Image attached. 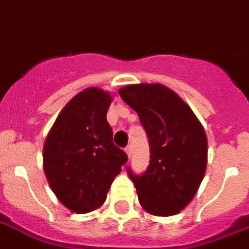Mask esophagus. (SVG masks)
Segmentation results:
<instances>
[{"mask_svg": "<svg viewBox=\"0 0 249 249\" xmlns=\"http://www.w3.org/2000/svg\"><path fill=\"white\" fill-rule=\"evenodd\" d=\"M131 151H132L131 144H128V145H127V147H126V153H127V155H128V158L131 156Z\"/></svg>", "mask_w": 249, "mask_h": 249, "instance_id": "34e87169", "label": "esophagus"}]
</instances>
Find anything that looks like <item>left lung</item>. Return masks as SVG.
<instances>
[{"label": "left lung", "mask_w": 249, "mask_h": 249, "mask_svg": "<svg viewBox=\"0 0 249 249\" xmlns=\"http://www.w3.org/2000/svg\"><path fill=\"white\" fill-rule=\"evenodd\" d=\"M119 96L139 115L151 160L143 173L127 167L139 202L153 215L180 213L197 193L207 164L202 124L175 91L160 84L128 85Z\"/></svg>", "instance_id": "8db88e82"}]
</instances>
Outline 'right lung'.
I'll return each mask as SVG.
<instances>
[{"label": "right lung", "mask_w": 249, "mask_h": 249, "mask_svg": "<svg viewBox=\"0 0 249 249\" xmlns=\"http://www.w3.org/2000/svg\"><path fill=\"white\" fill-rule=\"evenodd\" d=\"M109 93L88 88L61 110L43 148V167L50 186L69 210L84 214L106 199L114 177L128 160L113 143L106 119Z\"/></svg>", "instance_id": "right-lung-1"}]
</instances>
